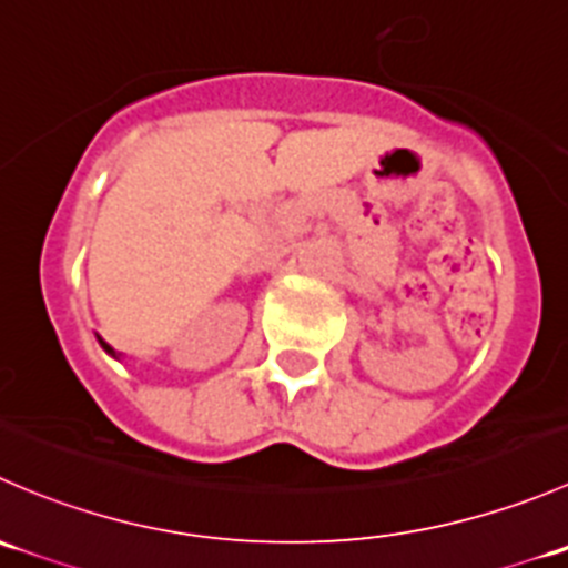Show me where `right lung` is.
Wrapping results in <instances>:
<instances>
[{
  "instance_id": "right-lung-1",
  "label": "right lung",
  "mask_w": 568,
  "mask_h": 568,
  "mask_svg": "<svg viewBox=\"0 0 568 568\" xmlns=\"http://www.w3.org/2000/svg\"><path fill=\"white\" fill-rule=\"evenodd\" d=\"M99 341H101V337H99ZM101 346H104V352H106V354H112V357H114V348H112V346H109V343H104V341H101Z\"/></svg>"
}]
</instances>
